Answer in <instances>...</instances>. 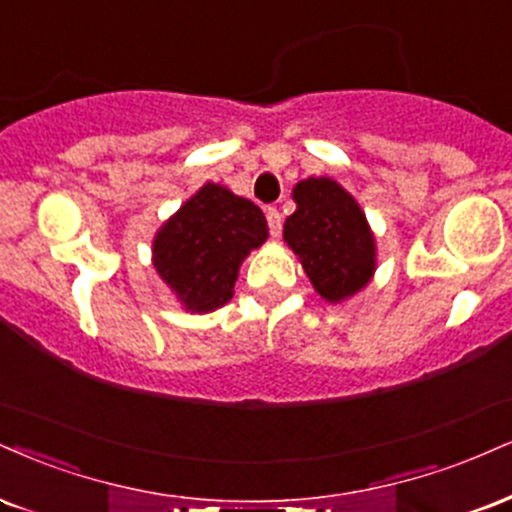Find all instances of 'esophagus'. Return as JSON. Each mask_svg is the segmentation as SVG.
Listing matches in <instances>:
<instances>
[{
    "instance_id": "1",
    "label": "esophagus",
    "mask_w": 512,
    "mask_h": 512,
    "mask_svg": "<svg viewBox=\"0 0 512 512\" xmlns=\"http://www.w3.org/2000/svg\"><path fill=\"white\" fill-rule=\"evenodd\" d=\"M267 224H269V233L274 238H279L281 233V212L276 207H267Z\"/></svg>"
}]
</instances>
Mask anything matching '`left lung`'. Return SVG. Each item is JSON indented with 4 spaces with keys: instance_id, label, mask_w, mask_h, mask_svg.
<instances>
[{
    "instance_id": "8db88e82",
    "label": "left lung",
    "mask_w": 512,
    "mask_h": 512,
    "mask_svg": "<svg viewBox=\"0 0 512 512\" xmlns=\"http://www.w3.org/2000/svg\"><path fill=\"white\" fill-rule=\"evenodd\" d=\"M295 212L283 224L288 243L315 291L329 303L365 288L377 267V248L360 205L334 178H305L293 188Z\"/></svg>"
}]
</instances>
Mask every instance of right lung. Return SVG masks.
I'll list each match as a JSON object with an SVG mask.
<instances>
[{
  "label": "right lung",
  "mask_w": 512,
  "mask_h": 512,
  "mask_svg": "<svg viewBox=\"0 0 512 512\" xmlns=\"http://www.w3.org/2000/svg\"><path fill=\"white\" fill-rule=\"evenodd\" d=\"M267 236L255 202L205 183L157 231L152 262L186 310L212 312L233 298L240 264Z\"/></svg>",
  "instance_id": "obj_1"
}]
</instances>
